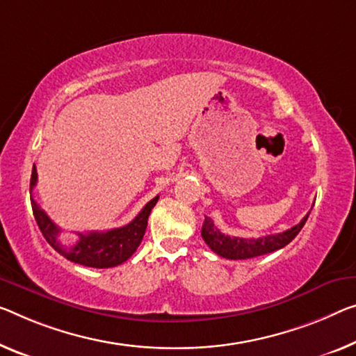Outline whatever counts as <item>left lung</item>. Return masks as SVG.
<instances>
[{
	"mask_svg": "<svg viewBox=\"0 0 356 356\" xmlns=\"http://www.w3.org/2000/svg\"><path fill=\"white\" fill-rule=\"evenodd\" d=\"M309 213L305 215L299 224L288 229L285 232L280 234H270L266 237L258 238H243V237H231V235L222 234L215 224H213L211 218L205 216L204 226H202V238L205 243L215 251L216 254L222 256L226 259H250L256 258V256H262L272 251H277L291 242L304 227L305 221H307Z\"/></svg>",
	"mask_w": 356,
	"mask_h": 356,
	"instance_id": "1",
	"label": "left lung"
}]
</instances>
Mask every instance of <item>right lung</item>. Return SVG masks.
Wrapping results in <instances>:
<instances>
[{
    "label": "right lung",
    "mask_w": 356,
    "mask_h": 356,
    "mask_svg": "<svg viewBox=\"0 0 356 356\" xmlns=\"http://www.w3.org/2000/svg\"><path fill=\"white\" fill-rule=\"evenodd\" d=\"M36 181L38 173L36 167L33 165L30 179V194L33 188L36 186ZM157 200H159V195H156L154 199L147 202L143 207V210H141L132 221L125 224L122 227H116L105 232H78L79 240L74 245H71V247L60 242V232L62 231H60V227L56 226V222L46 215V211L41 210V207L33 200V197L31 209L41 234L44 235L47 243L51 245L57 253H60L63 258H67L71 262H76V264L95 267V269H108V267L122 264V262L127 261L130 256L135 253L136 248L140 247L147 226V218H149V213L154 209Z\"/></svg>",
    "instance_id": "right-lung-1"
}]
</instances>
